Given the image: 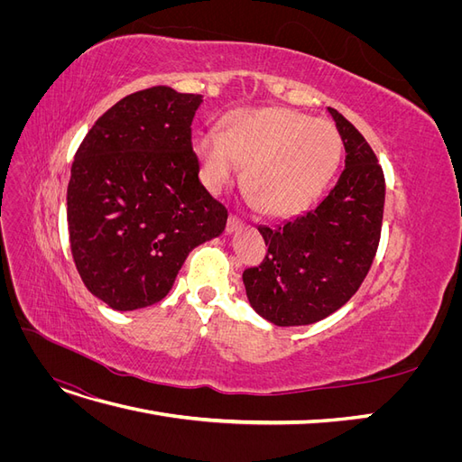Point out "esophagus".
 Wrapping results in <instances>:
<instances>
[{
	"mask_svg": "<svg viewBox=\"0 0 462 462\" xmlns=\"http://www.w3.org/2000/svg\"><path fill=\"white\" fill-rule=\"evenodd\" d=\"M243 227V221L236 217V216H229V221H227V233H233L236 229Z\"/></svg>",
	"mask_w": 462,
	"mask_h": 462,
	"instance_id": "obj_1",
	"label": "esophagus"
}]
</instances>
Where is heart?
<instances>
[{
	"instance_id": "b5f03b06",
	"label": "heart",
	"mask_w": 462,
	"mask_h": 462,
	"mask_svg": "<svg viewBox=\"0 0 462 462\" xmlns=\"http://www.w3.org/2000/svg\"><path fill=\"white\" fill-rule=\"evenodd\" d=\"M343 143L329 121L287 107L239 109L223 133L194 138L200 177L212 192L226 190L245 170V187L265 214L287 217L309 208L341 160Z\"/></svg>"
}]
</instances>
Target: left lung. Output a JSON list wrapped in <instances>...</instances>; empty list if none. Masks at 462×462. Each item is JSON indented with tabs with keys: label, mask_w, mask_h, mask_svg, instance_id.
<instances>
[{
	"label": "left lung",
	"mask_w": 462,
	"mask_h": 462,
	"mask_svg": "<svg viewBox=\"0 0 462 462\" xmlns=\"http://www.w3.org/2000/svg\"><path fill=\"white\" fill-rule=\"evenodd\" d=\"M345 144V170L310 212L263 227L268 254L243 273L250 306L282 328L339 310L365 282L382 235L385 179L366 138L328 107Z\"/></svg>",
	"instance_id": "1"
}]
</instances>
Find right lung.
Masks as SVG:
<instances>
[{
  "instance_id": "obj_1",
  "label": "right lung",
  "mask_w": 462,
  "mask_h": 462,
  "mask_svg": "<svg viewBox=\"0 0 462 462\" xmlns=\"http://www.w3.org/2000/svg\"><path fill=\"white\" fill-rule=\"evenodd\" d=\"M200 94L125 96L80 143L67 226L82 283L114 310L160 302L192 248L219 236L227 209L199 179L192 119Z\"/></svg>"
}]
</instances>
